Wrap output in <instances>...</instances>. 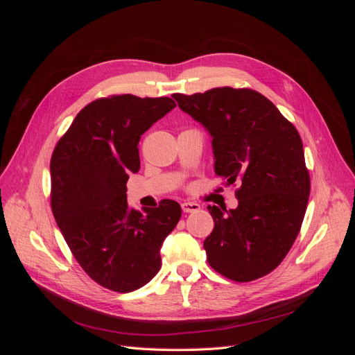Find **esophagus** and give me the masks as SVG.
Returning a JSON list of instances; mask_svg holds the SVG:
<instances>
[{"instance_id": "obj_1", "label": "esophagus", "mask_w": 355, "mask_h": 355, "mask_svg": "<svg viewBox=\"0 0 355 355\" xmlns=\"http://www.w3.org/2000/svg\"><path fill=\"white\" fill-rule=\"evenodd\" d=\"M180 206H182L184 213H192V211L200 210V204H197V202H182Z\"/></svg>"}]
</instances>
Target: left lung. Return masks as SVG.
<instances>
[{
  "mask_svg": "<svg viewBox=\"0 0 355 355\" xmlns=\"http://www.w3.org/2000/svg\"><path fill=\"white\" fill-rule=\"evenodd\" d=\"M179 108L211 135L214 171L235 189L237 209L207 206L209 265L247 283L283 262L302 227L311 182L302 139L275 105L252 89L175 93Z\"/></svg>",
  "mask_w": 355,
  "mask_h": 355,
  "instance_id": "8db88e82",
  "label": "left lung"
}]
</instances>
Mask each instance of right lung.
Listing matches in <instances>:
<instances>
[{
    "label": "right lung",
    "mask_w": 355,
    "mask_h": 355,
    "mask_svg": "<svg viewBox=\"0 0 355 355\" xmlns=\"http://www.w3.org/2000/svg\"><path fill=\"white\" fill-rule=\"evenodd\" d=\"M176 106L170 98L112 94L85 105L50 159L53 216L93 282L128 293L159 271V249L180 219L173 200L139 211L127 180L141 168V136Z\"/></svg>",
    "instance_id": "1"
}]
</instances>
